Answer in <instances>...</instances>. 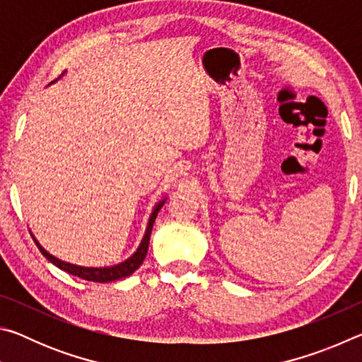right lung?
<instances>
[{"mask_svg":"<svg viewBox=\"0 0 362 362\" xmlns=\"http://www.w3.org/2000/svg\"><path fill=\"white\" fill-rule=\"evenodd\" d=\"M164 203H166V198L159 201V203L155 206V209H153L151 216L148 218V225H146L145 235L142 238V243H140V246L137 247L136 252H134L127 260L121 262V263H118V265H113V267L89 268V267L73 265V263L64 262V260L57 259V257H54L52 254H49L47 250L42 247L38 241H36L35 236H33V240L36 243V246L40 247L41 254L45 255L49 262L54 263V265H56L57 268L64 269V272L73 274V276H78V278H81V279H86V281H94V283H112V281H118V279L131 276V274L136 272V269L144 263L145 255H146V252H148V244H150V235H151L153 223H155V218L158 216V212L164 206Z\"/></svg>","mask_w":362,"mask_h":362,"instance_id":"right-lung-1","label":"right lung"}]
</instances>
